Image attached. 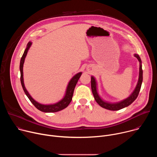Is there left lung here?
Here are the masks:
<instances>
[{
	"mask_svg": "<svg viewBox=\"0 0 157 157\" xmlns=\"http://www.w3.org/2000/svg\"><path fill=\"white\" fill-rule=\"evenodd\" d=\"M134 56H135L138 59V60L140 62L139 81H138V82H137V84L135 89V90H134V91L132 93V94L128 98H127L126 99H125L120 102L116 103V104H110V103H107V102L103 101L98 94L96 80L94 78V77H93V76L91 77V89H92L93 96H94V99H95L96 101L97 102V103L102 107L108 109V110H120L121 109H123V108L129 105L137 99V98L139 94L141 86H142V81H143V71H142V61H141L140 56L137 54H135L134 55Z\"/></svg>",
	"mask_w": 157,
	"mask_h": 157,
	"instance_id": "left-lung-1",
	"label": "left lung"
}]
</instances>
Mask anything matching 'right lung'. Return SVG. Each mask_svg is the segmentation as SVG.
I'll use <instances>...</instances> for the list:
<instances>
[{"label": "right lung", "instance_id": "1", "mask_svg": "<svg viewBox=\"0 0 157 157\" xmlns=\"http://www.w3.org/2000/svg\"><path fill=\"white\" fill-rule=\"evenodd\" d=\"M31 44H32L31 42L28 43L27 47L25 50L24 51V53L23 55H22V56L21 58L20 63V81H21V84L22 87H23L24 91L25 94L27 95V96L28 97V98L31 101V102L35 105V107L36 109H38V110H40L42 112H44V113H56V112L63 110V109L66 108V107H68V105L71 102V101L72 100V97H73V95L75 86H76V85L77 84V82L79 80V79L81 75V73H78L71 79V81H70V82L68 84V87H67L66 93L65 96L64 97V98L61 101H60L59 102H57L55 104H51V105H43V104H41L37 102L30 96V95L29 94L28 91H27V89H26V88L24 86V78H23L24 63L25 58L26 55L27 54L28 50L30 48Z\"/></svg>", "mask_w": 157, "mask_h": 157}]
</instances>
